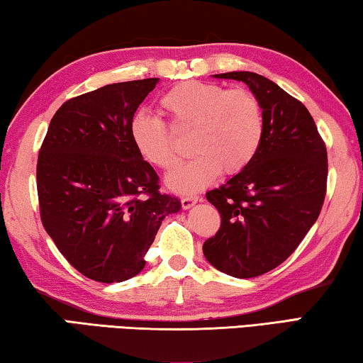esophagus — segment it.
<instances>
[{
	"label": "esophagus",
	"instance_id": "1",
	"mask_svg": "<svg viewBox=\"0 0 363 363\" xmlns=\"http://www.w3.org/2000/svg\"><path fill=\"white\" fill-rule=\"evenodd\" d=\"M199 200L200 199L196 195H186V196H182V199H181V205H182L184 210H189V208H192Z\"/></svg>",
	"mask_w": 363,
	"mask_h": 363
}]
</instances>
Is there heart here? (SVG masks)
<instances>
[{
  "label": "heart",
  "mask_w": 363,
  "mask_h": 363,
  "mask_svg": "<svg viewBox=\"0 0 363 363\" xmlns=\"http://www.w3.org/2000/svg\"><path fill=\"white\" fill-rule=\"evenodd\" d=\"M177 133L192 131L190 150L196 155L171 171L167 186L177 194H194L218 179L232 176L253 162L264 136V115L257 97L248 89H225L203 82H184L160 101ZM131 140L143 160L160 169L173 168L179 152L173 133L150 113L134 115Z\"/></svg>",
  "instance_id": "b5f03b06"
}]
</instances>
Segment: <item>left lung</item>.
Wrapping results in <instances>:
<instances>
[{"label": "left lung", "mask_w": 363, "mask_h": 363, "mask_svg": "<svg viewBox=\"0 0 363 363\" xmlns=\"http://www.w3.org/2000/svg\"><path fill=\"white\" fill-rule=\"evenodd\" d=\"M213 77L248 86L261 104L264 136L247 169L206 192L223 223L203 255L232 277H257L280 266L320 214L327 147L309 110L269 78L253 72Z\"/></svg>", "instance_id": "1"}]
</instances>
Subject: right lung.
I'll return each mask as SVG.
<instances>
[{"mask_svg":"<svg viewBox=\"0 0 363 363\" xmlns=\"http://www.w3.org/2000/svg\"><path fill=\"white\" fill-rule=\"evenodd\" d=\"M158 78L113 83L62 104L36 164L41 220L78 272L102 284L138 275L162 220L181 211L158 192L130 126Z\"/></svg>","mask_w":363,"mask_h":363,"instance_id":"add662e5","label":"right lung"}]
</instances>
